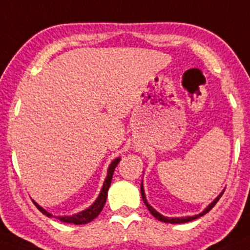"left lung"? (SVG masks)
Returning <instances> with one entry per match:
<instances>
[{
    "label": "left lung",
    "instance_id": "8db88e82",
    "mask_svg": "<svg viewBox=\"0 0 250 250\" xmlns=\"http://www.w3.org/2000/svg\"><path fill=\"white\" fill-rule=\"evenodd\" d=\"M223 194H224V191H223V192H221V194L219 195L218 197H216L215 200L212 201V203L210 204V205L208 206V208H206V209L204 210L203 212H201V214H199V215H195V216H188V218H166V216L161 215V214H160V212L156 211V210L153 209V208H152V206L149 205L148 203H147V200H146V195H145V191H143V186H142V184H141V195H142V200H143V203L146 204L147 209L149 210V212H151L152 215L155 216L156 219H158V220L164 221V223H171V224H182V223H188V221H192V220H195V219H197V218H200V216L205 215L206 212H209L210 210H211L212 208H214V206H215V204L218 203L219 199H220L221 195H223Z\"/></svg>",
    "mask_w": 250,
    "mask_h": 250
}]
</instances>
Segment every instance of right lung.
<instances>
[{"label": "right lung", "instance_id": "right-lung-1", "mask_svg": "<svg viewBox=\"0 0 250 250\" xmlns=\"http://www.w3.org/2000/svg\"><path fill=\"white\" fill-rule=\"evenodd\" d=\"M119 162V158H116L114 161L110 164L109 168H108V175H107V179H105V181H104L103 184V188H102V191L101 194H99L98 199L95 200V203L93 204L90 208H88L86 210H84V211L79 212V214H75V215L73 216H56V218L59 219L60 221H62V223H68V224H86V223H89V221H92L93 219H95L97 216L99 215V212L102 211V209H103L104 204H105V200H107V194H108V188H109L110 186V182H112V177H113V172H114V168L117 167V165H118ZM34 204L36 205V208H38L39 210H40L42 214H45L46 216H53L51 214H49L47 211H45L41 206H39L38 204L35 203Z\"/></svg>", "mask_w": 250, "mask_h": 250}]
</instances>
